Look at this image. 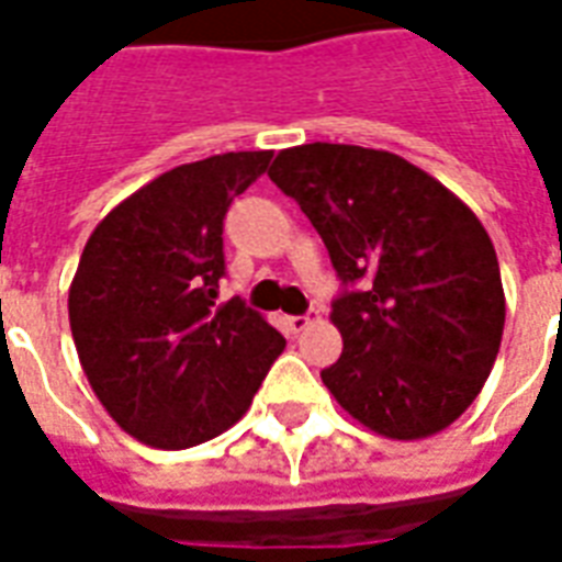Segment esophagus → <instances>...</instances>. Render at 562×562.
<instances>
[{"label": "esophagus", "instance_id": "1", "mask_svg": "<svg viewBox=\"0 0 562 562\" xmlns=\"http://www.w3.org/2000/svg\"><path fill=\"white\" fill-rule=\"evenodd\" d=\"M285 325H289V330H292V334H304V330L313 325V318H310V316H289V322H285Z\"/></svg>", "mask_w": 562, "mask_h": 562}]
</instances>
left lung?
<instances>
[{
  "label": "left lung",
  "mask_w": 562,
  "mask_h": 562,
  "mask_svg": "<svg viewBox=\"0 0 562 562\" xmlns=\"http://www.w3.org/2000/svg\"><path fill=\"white\" fill-rule=\"evenodd\" d=\"M268 177L294 198L346 285L322 382L355 422L424 439L458 422L499 352L506 294L491 237L454 192L389 149L304 144Z\"/></svg>",
  "instance_id": "left-lung-1"
}]
</instances>
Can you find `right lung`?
Returning a JSON list of instances; mask_svg holds the SVG:
<instances>
[{
    "mask_svg": "<svg viewBox=\"0 0 562 562\" xmlns=\"http://www.w3.org/2000/svg\"><path fill=\"white\" fill-rule=\"evenodd\" d=\"M270 149L165 171L104 216L68 289L83 373L138 442L192 448L244 418L285 349L240 297L220 304L222 220L268 171Z\"/></svg>",
    "mask_w": 562,
    "mask_h": 562,
    "instance_id": "1",
    "label": "right lung"
}]
</instances>
